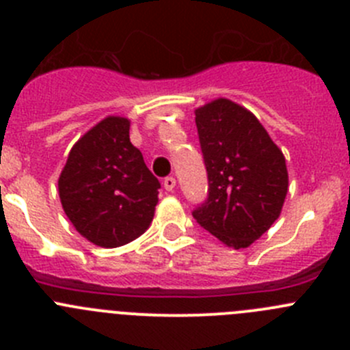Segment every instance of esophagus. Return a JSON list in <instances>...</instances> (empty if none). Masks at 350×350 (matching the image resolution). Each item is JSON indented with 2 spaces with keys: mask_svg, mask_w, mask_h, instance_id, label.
<instances>
[{
  "mask_svg": "<svg viewBox=\"0 0 350 350\" xmlns=\"http://www.w3.org/2000/svg\"><path fill=\"white\" fill-rule=\"evenodd\" d=\"M163 185H165L166 191H173L175 189V185H177V180H175V177H166L165 180H163Z\"/></svg>",
  "mask_w": 350,
  "mask_h": 350,
  "instance_id": "1",
  "label": "esophagus"
}]
</instances>
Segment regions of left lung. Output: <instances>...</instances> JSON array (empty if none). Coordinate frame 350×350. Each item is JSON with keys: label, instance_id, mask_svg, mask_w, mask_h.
I'll use <instances>...</instances> for the list:
<instances>
[{"label": "left lung", "instance_id": "obj_1", "mask_svg": "<svg viewBox=\"0 0 350 350\" xmlns=\"http://www.w3.org/2000/svg\"><path fill=\"white\" fill-rule=\"evenodd\" d=\"M208 196L193 210L203 230L245 249L270 230L287 194L284 154L247 108L215 100L196 110Z\"/></svg>", "mask_w": 350, "mask_h": 350}]
</instances>
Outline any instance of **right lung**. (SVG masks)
Masks as SVG:
<instances>
[{
  "mask_svg": "<svg viewBox=\"0 0 350 350\" xmlns=\"http://www.w3.org/2000/svg\"><path fill=\"white\" fill-rule=\"evenodd\" d=\"M159 180L129 142V120L107 117L70 150L59 177L64 213L94 245L120 247L147 230Z\"/></svg>",
  "mask_w": 350,
  "mask_h": 350,
  "instance_id": "add662e5",
  "label": "right lung"
}]
</instances>
